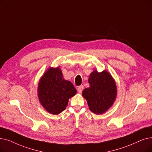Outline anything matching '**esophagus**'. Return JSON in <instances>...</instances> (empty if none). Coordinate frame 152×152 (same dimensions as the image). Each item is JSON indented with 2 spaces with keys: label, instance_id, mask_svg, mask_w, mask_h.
<instances>
[{
  "label": "esophagus",
  "instance_id": "obj_1",
  "mask_svg": "<svg viewBox=\"0 0 152 152\" xmlns=\"http://www.w3.org/2000/svg\"><path fill=\"white\" fill-rule=\"evenodd\" d=\"M83 86H79L78 88H77V91H78V92H80V93H81V92L83 91Z\"/></svg>",
  "mask_w": 152,
  "mask_h": 152
}]
</instances>
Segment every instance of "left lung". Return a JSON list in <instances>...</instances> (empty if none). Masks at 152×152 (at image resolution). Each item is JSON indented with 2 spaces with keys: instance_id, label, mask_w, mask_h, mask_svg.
<instances>
[{
  "instance_id": "8db88e82",
  "label": "left lung",
  "mask_w": 152,
  "mask_h": 152,
  "mask_svg": "<svg viewBox=\"0 0 152 152\" xmlns=\"http://www.w3.org/2000/svg\"><path fill=\"white\" fill-rule=\"evenodd\" d=\"M88 82L89 87L83 90L82 96L92 113L102 114L113 106L115 101L117 94L115 81L106 70L100 72L94 70L89 76Z\"/></svg>"
}]
</instances>
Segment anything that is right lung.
Segmentation results:
<instances>
[{
	"mask_svg": "<svg viewBox=\"0 0 152 152\" xmlns=\"http://www.w3.org/2000/svg\"><path fill=\"white\" fill-rule=\"evenodd\" d=\"M39 102L48 113L58 115L65 110L76 89L69 81L63 78L61 69L50 67L39 79L38 86Z\"/></svg>",
	"mask_w": 152,
	"mask_h": 152,
	"instance_id": "add662e5",
	"label": "right lung"
}]
</instances>
